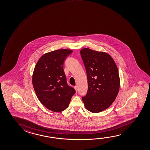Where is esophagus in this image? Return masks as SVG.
Segmentation results:
<instances>
[{"label": "esophagus", "mask_w": 150, "mask_h": 150, "mask_svg": "<svg viewBox=\"0 0 150 150\" xmlns=\"http://www.w3.org/2000/svg\"><path fill=\"white\" fill-rule=\"evenodd\" d=\"M74 88L75 89L76 92H77V86H75V87H74Z\"/></svg>", "instance_id": "34e87169"}]
</instances>
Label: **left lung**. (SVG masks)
<instances>
[{"mask_svg": "<svg viewBox=\"0 0 150 150\" xmlns=\"http://www.w3.org/2000/svg\"><path fill=\"white\" fill-rule=\"evenodd\" d=\"M87 73L88 91L82 100L88 110L98 113L112 104L120 88L118 69L107 53L89 48L81 50Z\"/></svg>", "mask_w": 150, "mask_h": 150, "instance_id": "1", "label": "left lung"}]
</instances>
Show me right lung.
I'll use <instances>...</instances> for the list:
<instances>
[{
    "label": "right lung",
    "mask_w": 150,
    "mask_h": 150,
    "mask_svg": "<svg viewBox=\"0 0 150 150\" xmlns=\"http://www.w3.org/2000/svg\"><path fill=\"white\" fill-rule=\"evenodd\" d=\"M70 50H58L43 54L33 73V84L37 97L47 108L60 112L67 108L75 90L67 85L63 69Z\"/></svg>",
    "instance_id": "obj_1"
}]
</instances>
